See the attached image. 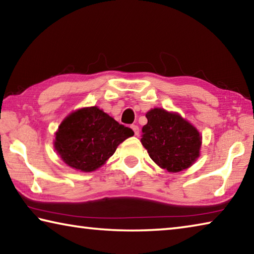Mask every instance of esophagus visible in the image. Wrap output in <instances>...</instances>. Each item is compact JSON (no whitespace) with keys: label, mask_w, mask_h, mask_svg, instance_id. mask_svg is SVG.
<instances>
[{"label":"esophagus","mask_w":254,"mask_h":254,"mask_svg":"<svg viewBox=\"0 0 254 254\" xmlns=\"http://www.w3.org/2000/svg\"><path fill=\"white\" fill-rule=\"evenodd\" d=\"M133 132H134V135H139L140 134V128L137 126H135V124H133V126H131Z\"/></svg>","instance_id":"34e87169"}]
</instances>
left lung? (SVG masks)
<instances>
[{"mask_svg": "<svg viewBox=\"0 0 254 254\" xmlns=\"http://www.w3.org/2000/svg\"><path fill=\"white\" fill-rule=\"evenodd\" d=\"M142 127L141 143L150 158L162 169L178 173L199 157L201 136L197 128L177 113L163 109L150 110Z\"/></svg>", "mask_w": 254, "mask_h": 254, "instance_id": "obj_1", "label": "left lung"}]
</instances>
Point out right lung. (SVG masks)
Listing matches in <instances>:
<instances>
[{
  "instance_id": "obj_1",
  "label": "right lung",
  "mask_w": 254,
  "mask_h": 254,
  "mask_svg": "<svg viewBox=\"0 0 254 254\" xmlns=\"http://www.w3.org/2000/svg\"><path fill=\"white\" fill-rule=\"evenodd\" d=\"M134 134L97 106L77 110L60 123L55 149L71 168L89 173L100 168L118 145Z\"/></svg>"
}]
</instances>
